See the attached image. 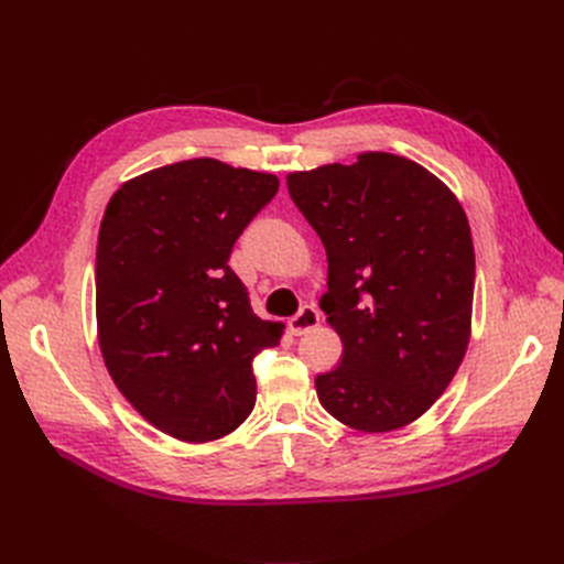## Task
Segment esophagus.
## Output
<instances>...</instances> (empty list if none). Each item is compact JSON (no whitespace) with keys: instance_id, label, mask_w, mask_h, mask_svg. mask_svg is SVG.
Listing matches in <instances>:
<instances>
[{"instance_id":"1","label":"esophagus","mask_w":564,"mask_h":564,"mask_svg":"<svg viewBox=\"0 0 564 564\" xmlns=\"http://www.w3.org/2000/svg\"><path fill=\"white\" fill-rule=\"evenodd\" d=\"M319 323V313L315 306H303L294 317H289V332L294 334V337H301V334H306L308 329L317 327Z\"/></svg>"}]
</instances>
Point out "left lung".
<instances>
[{"label": "left lung", "instance_id": "left-lung-1", "mask_svg": "<svg viewBox=\"0 0 564 564\" xmlns=\"http://www.w3.org/2000/svg\"><path fill=\"white\" fill-rule=\"evenodd\" d=\"M289 196L327 251L319 299L344 351L315 377L332 417L360 432L405 427L434 405L469 341L475 247L453 192L403 156L289 173Z\"/></svg>", "mask_w": 564, "mask_h": 564}]
</instances>
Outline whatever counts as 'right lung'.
I'll return each mask as SVG.
<instances>
[{
	"label": "right lung",
	"instance_id": "right-lung-1",
	"mask_svg": "<svg viewBox=\"0 0 564 564\" xmlns=\"http://www.w3.org/2000/svg\"><path fill=\"white\" fill-rule=\"evenodd\" d=\"M280 180L216 159L128 180L97 241L99 348L120 393L156 430L220 438L256 403L251 362L280 341L227 265L239 235Z\"/></svg>",
	"mask_w": 564,
	"mask_h": 564
}]
</instances>
